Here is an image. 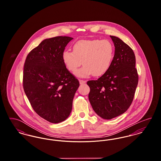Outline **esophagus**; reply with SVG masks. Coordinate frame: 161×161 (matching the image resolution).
<instances>
[{"instance_id": "34e87169", "label": "esophagus", "mask_w": 161, "mask_h": 161, "mask_svg": "<svg viewBox=\"0 0 161 161\" xmlns=\"http://www.w3.org/2000/svg\"><path fill=\"white\" fill-rule=\"evenodd\" d=\"M79 81H80V83L81 84H84V83H86V81L83 80H79Z\"/></svg>"}]
</instances>
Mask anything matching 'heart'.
Returning a JSON list of instances; mask_svg holds the SVG:
<instances>
[{
	"label": "heart",
	"mask_w": 161,
	"mask_h": 161,
	"mask_svg": "<svg viewBox=\"0 0 161 161\" xmlns=\"http://www.w3.org/2000/svg\"><path fill=\"white\" fill-rule=\"evenodd\" d=\"M115 54L114 46L107 39L81 40L73 46V52L64 51L62 54L63 63L68 70L76 71L75 75L87 77L93 74L99 77L106 74L110 68Z\"/></svg>",
	"instance_id": "heart-1"
}]
</instances>
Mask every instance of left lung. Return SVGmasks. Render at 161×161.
<instances>
[{"label":"left lung","instance_id":"1","mask_svg":"<svg viewBox=\"0 0 161 161\" xmlns=\"http://www.w3.org/2000/svg\"><path fill=\"white\" fill-rule=\"evenodd\" d=\"M115 47L111 66L97 80H90L89 100L95 113L105 119L124 114L134 98L138 83L136 58L130 46L110 36Z\"/></svg>","mask_w":161,"mask_h":161}]
</instances>
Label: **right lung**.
Listing matches in <instances>:
<instances>
[{
    "mask_svg": "<svg viewBox=\"0 0 161 161\" xmlns=\"http://www.w3.org/2000/svg\"><path fill=\"white\" fill-rule=\"evenodd\" d=\"M73 38L57 36L42 41L28 54L23 87L34 110L51 123L69 116L80 83L64 66L62 54Z\"/></svg>",
    "mask_w": 161,
    "mask_h": 161,
    "instance_id": "add662e5",
    "label": "right lung"
}]
</instances>
